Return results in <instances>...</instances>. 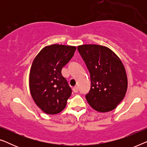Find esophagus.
<instances>
[{"label": "esophagus", "instance_id": "esophagus-1", "mask_svg": "<svg viewBox=\"0 0 147 147\" xmlns=\"http://www.w3.org/2000/svg\"><path fill=\"white\" fill-rule=\"evenodd\" d=\"M73 91H74V92H75V93H77V92H78V88L77 86H74V87L73 88Z\"/></svg>", "mask_w": 147, "mask_h": 147}]
</instances>
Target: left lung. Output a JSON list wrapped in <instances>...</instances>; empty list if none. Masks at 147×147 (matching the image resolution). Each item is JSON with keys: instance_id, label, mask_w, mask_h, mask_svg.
<instances>
[{"instance_id": "obj_1", "label": "left lung", "mask_w": 147, "mask_h": 147, "mask_svg": "<svg viewBox=\"0 0 147 147\" xmlns=\"http://www.w3.org/2000/svg\"><path fill=\"white\" fill-rule=\"evenodd\" d=\"M78 50L89 70L91 88L86 98L96 111L113 110L123 100L128 88L126 70L111 49L98 45H82Z\"/></svg>"}]
</instances>
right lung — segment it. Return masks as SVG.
Listing matches in <instances>:
<instances>
[{
  "mask_svg": "<svg viewBox=\"0 0 147 147\" xmlns=\"http://www.w3.org/2000/svg\"><path fill=\"white\" fill-rule=\"evenodd\" d=\"M75 46L53 45L43 48L34 59L29 74V88L37 106L48 114L65 108L71 89L61 69L73 57Z\"/></svg>",
  "mask_w": 147,
  "mask_h": 147,
  "instance_id": "obj_1",
  "label": "right lung"
}]
</instances>
